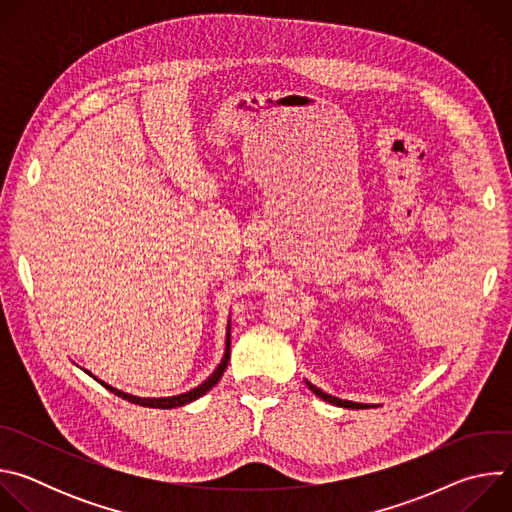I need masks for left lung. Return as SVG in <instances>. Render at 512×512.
Instances as JSON below:
<instances>
[{
    "mask_svg": "<svg viewBox=\"0 0 512 512\" xmlns=\"http://www.w3.org/2000/svg\"><path fill=\"white\" fill-rule=\"evenodd\" d=\"M306 385L320 397V399H324V401H328V403H332V405H338V407H344V409H369V407H375V405H367V403H354V401H344V399H338V397H332V395H328V393H324L322 389H318L316 385H312V383H308L306 381Z\"/></svg>",
    "mask_w": 512,
    "mask_h": 512,
    "instance_id": "obj_1",
    "label": "left lung"
}]
</instances>
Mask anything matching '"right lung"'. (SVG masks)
Returning <instances> with one entry per match:
<instances>
[{"instance_id": "obj_1", "label": "right lung", "mask_w": 512, "mask_h": 512, "mask_svg": "<svg viewBox=\"0 0 512 512\" xmlns=\"http://www.w3.org/2000/svg\"><path fill=\"white\" fill-rule=\"evenodd\" d=\"M227 346H225V356H223V360H221V364H218V367L214 369V373L202 383V385H198V387H194L192 391H188V393H182V395H174V397H160V399H156V397H135V395H129V393H123V391H119V389H115V387H111V385H107V383H103V381H99L97 377H93L89 371H85L87 375H91L93 379H97L105 389H109L111 393H115L117 397H121V399H125V401H129V403H135V405H141V407H156V409H174V407H182V405H188V403H192V401H196L198 397H202V395H206L218 381H221V377L225 375V371H227V364H229V358H231V322H229V326H227V342H225Z\"/></svg>"}]
</instances>
